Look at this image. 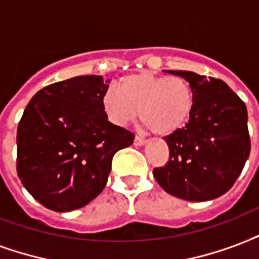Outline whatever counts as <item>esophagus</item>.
Masks as SVG:
<instances>
[{
	"label": "esophagus",
	"instance_id": "obj_1",
	"mask_svg": "<svg viewBox=\"0 0 259 259\" xmlns=\"http://www.w3.org/2000/svg\"><path fill=\"white\" fill-rule=\"evenodd\" d=\"M134 143H135V146H144V144L147 143V140L142 139L140 136H136L135 140H134Z\"/></svg>",
	"mask_w": 259,
	"mask_h": 259
}]
</instances>
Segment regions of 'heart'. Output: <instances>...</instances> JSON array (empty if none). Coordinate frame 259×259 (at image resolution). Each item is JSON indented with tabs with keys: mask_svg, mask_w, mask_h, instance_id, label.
Here are the masks:
<instances>
[{
	"mask_svg": "<svg viewBox=\"0 0 259 259\" xmlns=\"http://www.w3.org/2000/svg\"><path fill=\"white\" fill-rule=\"evenodd\" d=\"M109 121L125 127L139 116L157 135L169 136L185 127L194 108L192 86L182 77H163L150 71L130 74L119 89L109 88L101 100Z\"/></svg>",
	"mask_w": 259,
	"mask_h": 259,
	"instance_id": "b5f03b06",
	"label": "heart"
}]
</instances>
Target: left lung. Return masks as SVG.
<instances>
[{
	"instance_id": "1",
	"label": "left lung",
	"mask_w": 259,
	"mask_h": 259,
	"mask_svg": "<svg viewBox=\"0 0 259 259\" xmlns=\"http://www.w3.org/2000/svg\"><path fill=\"white\" fill-rule=\"evenodd\" d=\"M163 71L189 82L194 108L185 127L165 136L169 162L154 169V178L182 200L220 197L231 189L250 154L246 105L222 79L193 71Z\"/></svg>"
}]
</instances>
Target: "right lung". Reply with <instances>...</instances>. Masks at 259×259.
Masks as SVG:
<instances>
[{
    "mask_svg": "<svg viewBox=\"0 0 259 259\" xmlns=\"http://www.w3.org/2000/svg\"><path fill=\"white\" fill-rule=\"evenodd\" d=\"M111 79L79 75L39 90L17 127V174L48 209L70 212L105 188L116 152L135 135L108 121L101 100Z\"/></svg>",
    "mask_w": 259,
    "mask_h": 259,
    "instance_id": "add662e5",
    "label": "right lung"
}]
</instances>
